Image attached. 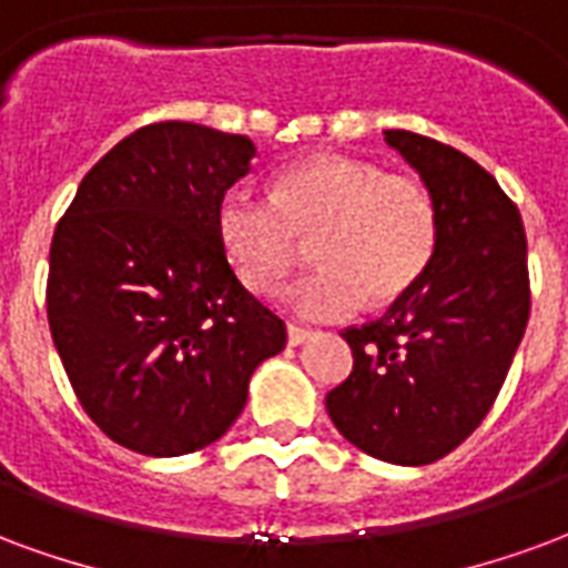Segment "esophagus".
<instances>
[{
  "mask_svg": "<svg viewBox=\"0 0 568 568\" xmlns=\"http://www.w3.org/2000/svg\"><path fill=\"white\" fill-rule=\"evenodd\" d=\"M310 337H313V331H310V327L288 325V343H292V346H301V343H306Z\"/></svg>",
  "mask_w": 568,
  "mask_h": 568,
  "instance_id": "34e87169",
  "label": "esophagus"
}]
</instances>
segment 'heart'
Wrapping results in <instances>:
<instances>
[{
  "label": "heart",
  "mask_w": 568,
  "mask_h": 568,
  "mask_svg": "<svg viewBox=\"0 0 568 568\" xmlns=\"http://www.w3.org/2000/svg\"><path fill=\"white\" fill-rule=\"evenodd\" d=\"M216 231L231 267L255 295H271L313 237L322 262L285 301L306 318L352 316L364 297L388 304L418 283L434 258L439 216L413 174L352 155H313L285 168L273 201L234 189L220 201Z\"/></svg>",
  "instance_id": "b5f03b06"
}]
</instances>
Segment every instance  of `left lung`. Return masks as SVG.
Instances as JSON below:
<instances>
[{
	"label": "left lung",
	"mask_w": 568,
	"mask_h": 568,
	"mask_svg": "<svg viewBox=\"0 0 568 568\" xmlns=\"http://www.w3.org/2000/svg\"><path fill=\"white\" fill-rule=\"evenodd\" d=\"M385 144L430 189L439 237L385 316L343 331L355 364L325 406L369 457L424 466L476 430L506 382L530 318L527 234L515 201L469 155L403 129Z\"/></svg>",
	"instance_id": "left-lung-1"
}]
</instances>
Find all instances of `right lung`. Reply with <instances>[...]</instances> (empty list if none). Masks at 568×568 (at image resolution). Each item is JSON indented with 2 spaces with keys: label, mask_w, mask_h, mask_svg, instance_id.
Returning a JSON list of instances; mask_svg holds the SVG:
<instances>
[{
  "label": "right lung",
  "mask_w": 568,
  "mask_h": 568,
  "mask_svg": "<svg viewBox=\"0 0 568 568\" xmlns=\"http://www.w3.org/2000/svg\"><path fill=\"white\" fill-rule=\"evenodd\" d=\"M255 144L199 123H150L81 180L53 243L48 322L83 413L138 455L216 443L285 322L243 288L216 210Z\"/></svg>",
  "instance_id": "obj_1"
}]
</instances>
